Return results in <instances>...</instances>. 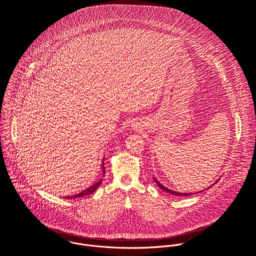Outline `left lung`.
I'll return each mask as SVG.
<instances>
[{"mask_svg":"<svg viewBox=\"0 0 256 256\" xmlns=\"http://www.w3.org/2000/svg\"><path fill=\"white\" fill-rule=\"evenodd\" d=\"M154 182H156V184L158 186V188H160L164 192H168V194H174V196H192V194H184V192H174V190H168V188H164V186H162V184H160L156 180H154ZM198 194H200V192H198Z\"/></svg>","mask_w":256,"mask_h":256,"instance_id":"left-lung-1","label":"left lung"}]
</instances>
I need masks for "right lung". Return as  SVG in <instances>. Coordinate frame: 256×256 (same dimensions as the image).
Wrapping results in <instances>:
<instances>
[{"label":"right lung","mask_w":256,"mask_h":256,"mask_svg":"<svg viewBox=\"0 0 256 256\" xmlns=\"http://www.w3.org/2000/svg\"><path fill=\"white\" fill-rule=\"evenodd\" d=\"M102 172L104 174L106 172V170H104V160H102ZM100 182H102V180H100V182H98L96 184H94L92 186H90V188H86V190H82V192H80V194H76V196H70L68 198H82V196H88V194H92V192H94V190L100 186Z\"/></svg>","instance_id":"1"}]
</instances>
